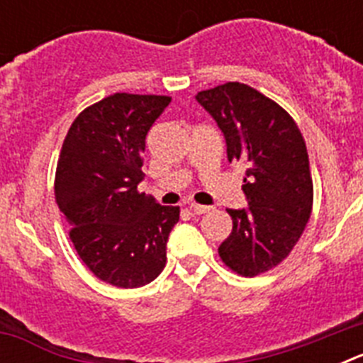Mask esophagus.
<instances>
[{"mask_svg": "<svg viewBox=\"0 0 363 363\" xmlns=\"http://www.w3.org/2000/svg\"><path fill=\"white\" fill-rule=\"evenodd\" d=\"M191 211L194 214H205V213H209L211 207H207V205H200V203H191Z\"/></svg>", "mask_w": 363, "mask_h": 363, "instance_id": "esophagus-1", "label": "esophagus"}]
</instances>
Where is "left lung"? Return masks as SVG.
<instances>
[{
	"label": "left lung",
	"instance_id": "obj_1",
	"mask_svg": "<svg viewBox=\"0 0 363 363\" xmlns=\"http://www.w3.org/2000/svg\"><path fill=\"white\" fill-rule=\"evenodd\" d=\"M227 143L229 162L247 165V209H229L233 233L218 247L223 264L256 277L284 262L313 211V178L298 125L277 101L245 83L229 82L196 94Z\"/></svg>",
	"mask_w": 363,
	"mask_h": 363
}]
</instances>
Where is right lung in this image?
I'll return each instance as SVG.
<instances>
[{
    "label": "right lung",
    "instance_id": "obj_1",
    "mask_svg": "<svg viewBox=\"0 0 363 363\" xmlns=\"http://www.w3.org/2000/svg\"><path fill=\"white\" fill-rule=\"evenodd\" d=\"M169 96L116 92L70 125L57 160L54 194L83 264L99 280L136 289L158 278L179 207L138 192L145 138Z\"/></svg>",
    "mask_w": 363,
    "mask_h": 363
}]
</instances>
